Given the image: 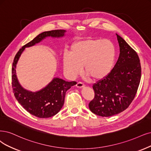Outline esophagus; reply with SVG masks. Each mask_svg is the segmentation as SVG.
I'll return each mask as SVG.
<instances>
[{"mask_svg": "<svg viewBox=\"0 0 151 151\" xmlns=\"http://www.w3.org/2000/svg\"><path fill=\"white\" fill-rule=\"evenodd\" d=\"M85 86V85L83 84V83H81V82H78L77 84H76V87L78 88H82Z\"/></svg>", "mask_w": 151, "mask_h": 151, "instance_id": "esophagus-1", "label": "esophagus"}]
</instances>
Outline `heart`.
Masks as SVG:
<instances>
[{"label":"heart","instance_id":"b5f03b06","mask_svg":"<svg viewBox=\"0 0 151 151\" xmlns=\"http://www.w3.org/2000/svg\"><path fill=\"white\" fill-rule=\"evenodd\" d=\"M115 48L107 39L88 38L72 45L70 53L63 57V68L71 78L78 76L83 70L94 80L107 76L112 70L115 61Z\"/></svg>","mask_w":151,"mask_h":151}]
</instances>
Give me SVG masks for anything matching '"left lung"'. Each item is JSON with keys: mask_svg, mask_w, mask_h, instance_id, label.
I'll return each mask as SVG.
<instances>
[{"mask_svg": "<svg viewBox=\"0 0 151 151\" xmlns=\"http://www.w3.org/2000/svg\"><path fill=\"white\" fill-rule=\"evenodd\" d=\"M116 35L120 50L118 60L109 74L93 85L94 98L89 103L91 112L102 117L118 114L129 107L141 80V67L137 53Z\"/></svg>", "mask_w": 151, "mask_h": 151, "instance_id": "8db88e82", "label": "left lung"}]
</instances>
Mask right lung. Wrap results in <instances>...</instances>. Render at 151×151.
I'll list each match as a JSON object with an SVG mask.
<instances>
[{
  "label": "right lung",
  "instance_id": "add662e5",
  "mask_svg": "<svg viewBox=\"0 0 151 151\" xmlns=\"http://www.w3.org/2000/svg\"><path fill=\"white\" fill-rule=\"evenodd\" d=\"M66 30H55L44 32L27 43L16 54L12 68V88L14 96L18 102L30 114L40 118H47L57 114L62 108L66 91L76 84V81H66L55 78L49 84L40 91L32 92L22 87L16 75V66L25 48L33 46L48 37H62Z\"/></svg>",
  "mask_w": 151,
  "mask_h": 151
}]
</instances>
